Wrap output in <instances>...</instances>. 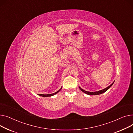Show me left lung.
Here are the masks:
<instances>
[{
  "mask_svg": "<svg viewBox=\"0 0 133 133\" xmlns=\"http://www.w3.org/2000/svg\"><path fill=\"white\" fill-rule=\"evenodd\" d=\"M114 82H113V83H112V84H111L110 86H109V87H107L106 88H105V89H103V90H101L98 91H96V92H89V91H87L84 90L83 89H82V88H81L79 87V88L80 90H81L82 92H84L85 93H86V94H87V95H90V96H93V95H100V94H102V93H103L105 92L106 91H107L109 89H110V88L112 87V85H113V83H114Z\"/></svg>",
  "mask_w": 133,
  "mask_h": 133,
  "instance_id": "1",
  "label": "left lung"
}]
</instances>
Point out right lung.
Returning <instances> with one entry per match:
<instances>
[{
    "label": "right lung",
    "mask_w": 133,
    "mask_h": 133,
    "mask_svg": "<svg viewBox=\"0 0 133 133\" xmlns=\"http://www.w3.org/2000/svg\"><path fill=\"white\" fill-rule=\"evenodd\" d=\"M62 88H61L58 91H57V92H55V93H52V94H48V95H42V94H38V95H39V96H42V97H51V96H54V95H56V94H57V93H58V92H59L60 91H61V90L62 89Z\"/></svg>",
    "instance_id": "1"
}]
</instances>
